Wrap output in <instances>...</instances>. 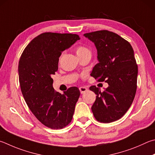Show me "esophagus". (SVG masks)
Masks as SVG:
<instances>
[{
  "instance_id": "34e87169",
  "label": "esophagus",
  "mask_w": 155,
  "mask_h": 155,
  "mask_svg": "<svg viewBox=\"0 0 155 155\" xmlns=\"http://www.w3.org/2000/svg\"><path fill=\"white\" fill-rule=\"evenodd\" d=\"M79 90H80L81 94H84V93H85V92H86L88 89H87L85 87H79Z\"/></svg>"
}]
</instances>
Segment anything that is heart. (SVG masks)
<instances>
[{"label":"heart","instance_id":"b5f03b06","mask_svg":"<svg viewBox=\"0 0 155 155\" xmlns=\"http://www.w3.org/2000/svg\"><path fill=\"white\" fill-rule=\"evenodd\" d=\"M75 51L77 53L78 58H81L84 55L91 54V50H90L88 47L85 45H78L75 47Z\"/></svg>","mask_w":155,"mask_h":155}]
</instances>
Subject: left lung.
<instances>
[{
    "instance_id": "left-lung-1",
    "label": "left lung",
    "mask_w": 155,
    "mask_h": 155,
    "mask_svg": "<svg viewBox=\"0 0 155 155\" xmlns=\"http://www.w3.org/2000/svg\"><path fill=\"white\" fill-rule=\"evenodd\" d=\"M84 36L94 42L97 50L99 62L93 68L91 77L108 84L103 91L95 85L90 87L96 94L93 114L99 122L115 121L126 113L136 95L137 65L134 49L127 41L106 30Z\"/></svg>"
}]
</instances>
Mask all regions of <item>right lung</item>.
Listing matches in <instances>:
<instances>
[{
  "label": "right lung",
  "mask_w": 155,
  "mask_h": 155,
  "mask_svg": "<svg viewBox=\"0 0 155 155\" xmlns=\"http://www.w3.org/2000/svg\"><path fill=\"white\" fill-rule=\"evenodd\" d=\"M79 39L76 34L42 33L30 41L19 59V81L24 100L36 119L51 129H62L71 122L80 96L76 87L63 94L57 92L51 78L58 70L61 52Z\"/></svg>",
  "instance_id": "add662e5"
}]
</instances>
